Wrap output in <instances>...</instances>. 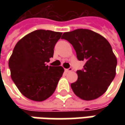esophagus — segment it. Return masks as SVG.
<instances>
[{"mask_svg":"<svg viewBox=\"0 0 125 125\" xmlns=\"http://www.w3.org/2000/svg\"><path fill=\"white\" fill-rule=\"evenodd\" d=\"M65 71L66 72H72V68H69V69H65Z\"/></svg>","mask_w":125,"mask_h":125,"instance_id":"1","label":"esophagus"}]
</instances>
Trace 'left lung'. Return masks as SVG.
<instances>
[{"label": "left lung", "instance_id": "left-lung-1", "mask_svg": "<svg viewBox=\"0 0 125 125\" xmlns=\"http://www.w3.org/2000/svg\"><path fill=\"white\" fill-rule=\"evenodd\" d=\"M62 39L72 44L79 60H85L83 70L76 71L77 81L71 84L80 99L90 101L102 96L116 74L117 58L107 40L88 29L63 33Z\"/></svg>", "mask_w": 125, "mask_h": 125}]
</instances>
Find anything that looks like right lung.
Returning a JSON list of instances; mask_svg holds the SVG:
<instances>
[{
    "mask_svg": "<svg viewBox=\"0 0 125 125\" xmlns=\"http://www.w3.org/2000/svg\"><path fill=\"white\" fill-rule=\"evenodd\" d=\"M62 35L60 32L37 30L21 38L9 59L11 78L26 98L42 102L56 89L64 69L46 65L53 55V49Z\"/></svg>",
    "mask_w": 125,
    "mask_h": 125,
    "instance_id": "1",
    "label": "right lung"
}]
</instances>
